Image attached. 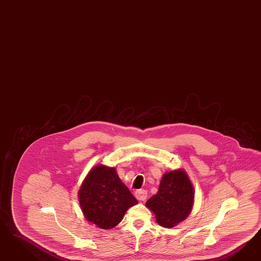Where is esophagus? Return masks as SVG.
<instances>
[{"label":"esophagus","instance_id":"1","mask_svg":"<svg viewBox=\"0 0 261 261\" xmlns=\"http://www.w3.org/2000/svg\"><path fill=\"white\" fill-rule=\"evenodd\" d=\"M135 196L140 201H144L147 198V192L144 190H137L135 192Z\"/></svg>","mask_w":261,"mask_h":261}]
</instances>
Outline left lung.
I'll return each instance as SVG.
<instances>
[{
  "label": "left lung",
  "mask_w": 261,
  "mask_h": 261,
  "mask_svg": "<svg viewBox=\"0 0 261 261\" xmlns=\"http://www.w3.org/2000/svg\"><path fill=\"white\" fill-rule=\"evenodd\" d=\"M194 204V189L188 173L175 169L164 174L158 192L145 205L164 228H173L187 219Z\"/></svg>",
  "instance_id": "8db88e82"
}]
</instances>
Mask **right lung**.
Returning <instances> with one entry per match:
<instances>
[{"label": "right lung", "mask_w": 261, "mask_h": 261, "mask_svg": "<svg viewBox=\"0 0 261 261\" xmlns=\"http://www.w3.org/2000/svg\"><path fill=\"white\" fill-rule=\"evenodd\" d=\"M79 201L86 220L103 229L116 227L128 208L138 204L116 168L104 165L88 172L79 190Z\"/></svg>", "instance_id": "1"}]
</instances>
